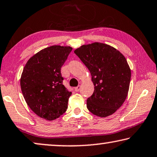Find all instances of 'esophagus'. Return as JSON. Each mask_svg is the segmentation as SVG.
<instances>
[{"label":"esophagus","mask_w":157,"mask_h":157,"mask_svg":"<svg viewBox=\"0 0 157 157\" xmlns=\"http://www.w3.org/2000/svg\"><path fill=\"white\" fill-rule=\"evenodd\" d=\"M80 89H81V86H78L77 87H75V88H74V90H75L76 92H78V91L80 90Z\"/></svg>","instance_id":"34e87169"}]
</instances>
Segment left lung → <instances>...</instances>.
Listing matches in <instances>:
<instances>
[{
	"instance_id": "obj_1",
	"label": "left lung",
	"mask_w": 157,
	"mask_h": 157,
	"mask_svg": "<svg viewBox=\"0 0 157 157\" xmlns=\"http://www.w3.org/2000/svg\"><path fill=\"white\" fill-rule=\"evenodd\" d=\"M74 53L92 76L94 92L87 100L88 109L100 117L114 114L129 90L131 71L126 59L114 48L101 43L82 45Z\"/></svg>"
}]
</instances>
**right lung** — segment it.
I'll return each instance as SVG.
<instances>
[{"label": "right lung", "instance_id": "right-lung-1", "mask_svg": "<svg viewBox=\"0 0 157 157\" xmlns=\"http://www.w3.org/2000/svg\"><path fill=\"white\" fill-rule=\"evenodd\" d=\"M72 50L69 46L45 48L26 62L20 79L24 98L30 109L48 121L66 112L71 95L63 85L61 68Z\"/></svg>", "mask_w": 157, "mask_h": 157}]
</instances>
